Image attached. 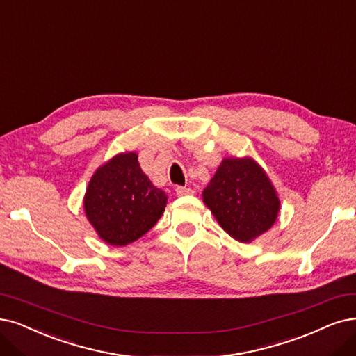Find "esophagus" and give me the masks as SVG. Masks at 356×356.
Segmentation results:
<instances>
[{
    "label": "esophagus",
    "mask_w": 356,
    "mask_h": 356,
    "mask_svg": "<svg viewBox=\"0 0 356 356\" xmlns=\"http://www.w3.org/2000/svg\"><path fill=\"white\" fill-rule=\"evenodd\" d=\"M176 193L177 196H185V195H192L193 191L189 189V188H183V186H177L176 188Z\"/></svg>",
    "instance_id": "obj_1"
}]
</instances>
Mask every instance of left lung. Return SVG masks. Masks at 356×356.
Wrapping results in <instances>:
<instances>
[{
    "label": "left lung",
    "mask_w": 356,
    "mask_h": 356,
    "mask_svg": "<svg viewBox=\"0 0 356 356\" xmlns=\"http://www.w3.org/2000/svg\"><path fill=\"white\" fill-rule=\"evenodd\" d=\"M205 205L233 239L248 243L271 229L280 200L252 158H225L202 192Z\"/></svg>",
    "instance_id": "obj_1"
}]
</instances>
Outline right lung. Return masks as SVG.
I'll return each mask as SVG.
<instances>
[{
	"label": "right lung",
	"instance_id": "obj_1",
	"mask_svg": "<svg viewBox=\"0 0 356 356\" xmlns=\"http://www.w3.org/2000/svg\"><path fill=\"white\" fill-rule=\"evenodd\" d=\"M164 191L143 173L136 152L117 154L90 177L85 214L99 238L113 246L138 241L163 216Z\"/></svg>",
	"mask_w": 356,
	"mask_h": 356
}]
</instances>
